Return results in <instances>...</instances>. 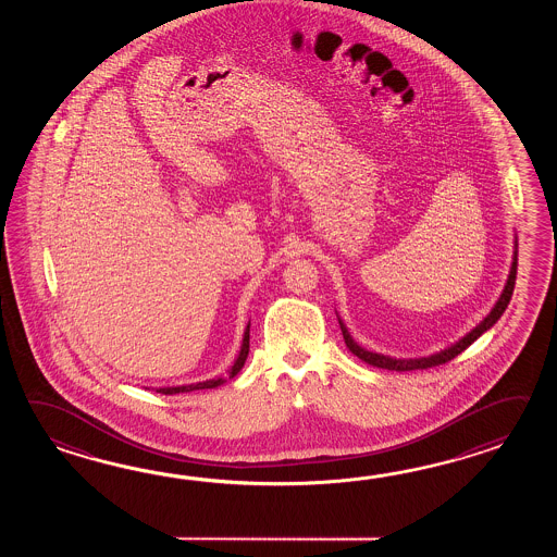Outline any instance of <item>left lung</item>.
I'll return each instance as SVG.
<instances>
[{
    "instance_id": "8db88e82",
    "label": "left lung",
    "mask_w": 557,
    "mask_h": 557,
    "mask_svg": "<svg viewBox=\"0 0 557 557\" xmlns=\"http://www.w3.org/2000/svg\"><path fill=\"white\" fill-rule=\"evenodd\" d=\"M516 273H518V240L513 238V257H511V267H509L508 281L504 284V290L496 300V305L490 310V314L484 320H480L472 331L463 334L458 343L450 344L448 348L434 352V355L418 356V358H396V356L380 355V352H370L367 348H362L360 344L356 343L355 338L350 336V332L346 329L343 319L338 317V324L343 331L344 343L348 346V350L352 355L358 356L360 360H364L370 367L386 368V370H396V372H406V370H424V368L438 367L448 362L451 358L463 352L473 341H478L485 331H490L496 324L499 317L504 314V310L508 308L509 298L513 295V286H516Z\"/></svg>"
}]
</instances>
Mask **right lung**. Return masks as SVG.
<instances>
[{
  "label": "right lung",
  "mask_w": 557,
  "mask_h": 557,
  "mask_svg": "<svg viewBox=\"0 0 557 557\" xmlns=\"http://www.w3.org/2000/svg\"><path fill=\"white\" fill-rule=\"evenodd\" d=\"M249 338H250V320L243 334V344L238 350L237 358L233 362V367L228 368L226 376H214V379L202 380V382H193V384H178V386H159V388H147V391L161 392V394H181V392L193 391H209V388H216L221 384H225L226 380L235 379L240 368L245 367V360L249 356Z\"/></svg>",
  "instance_id": "right-lung-1"
}]
</instances>
